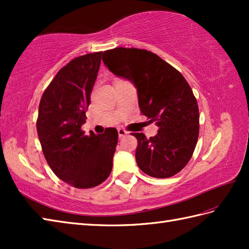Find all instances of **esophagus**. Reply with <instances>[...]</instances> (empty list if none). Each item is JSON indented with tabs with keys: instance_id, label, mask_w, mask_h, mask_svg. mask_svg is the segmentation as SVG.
<instances>
[{
	"instance_id": "34e87169",
	"label": "esophagus",
	"mask_w": 249,
	"mask_h": 249,
	"mask_svg": "<svg viewBox=\"0 0 249 249\" xmlns=\"http://www.w3.org/2000/svg\"><path fill=\"white\" fill-rule=\"evenodd\" d=\"M118 133H119V137H120V138H122V137H124L125 135H127L128 131L125 130L124 128H119V129H118Z\"/></svg>"
}]
</instances>
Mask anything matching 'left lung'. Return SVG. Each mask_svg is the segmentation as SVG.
Returning <instances> with one entry per match:
<instances>
[{"mask_svg":"<svg viewBox=\"0 0 249 249\" xmlns=\"http://www.w3.org/2000/svg\"><path fill=\"white\" fill-rule=\"evenodd\" d=\"M103 62L115 76L131 81L141 113L158 126L156 136L135 133L137 165L157 178L176 176L193 156L199 136V108L193 89L178 71L151 51L114 48Z\"/></svg>","mask_w":249,"mask_h":249,"instance_id":"left-lung-1","label":"left lung"}]
</instances>
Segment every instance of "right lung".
I'll return each instance as SVG.
<instances>
[{"mask_svg":"<svg viewBox=\"0 0 249 249\" xmlns=\"http://www.w3.org/2000/svg\"><path fill=\"white\" fill-rule=\"evenodd\" d=\"M103 52L75 57L59 71L41 96L37 134L51 170L76 188H92L110 176L118 130L84 135L86 112Z\"/></svg>","mask_w":249,"mask_h":249,"instance_id":"1","label":"right lung"}]
</instances>
